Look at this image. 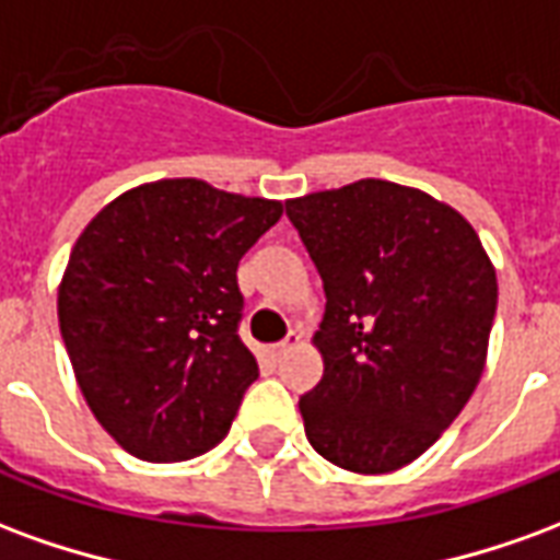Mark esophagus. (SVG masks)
Wrapping results in <instances>:
<instances>
[{
    "label": "esophagus",
    "instance_id": "obj_1",
    "mask_svg": "<svg viewBox=\"0 0 560 560\" xmlns=\"http://www.w3.org/2000/svg\"><path fill=\"white\" fill-rule=\"evenodd\" d=\"M300 341H303V332H291V336H288V339H284V341H279V345H269L267 353H269V357H272V360H276V363H279L281 357L291 351V348H296Z\"/></svg>",
    "mask_w": 560,
    "mask_h": 560
}]
</instances>
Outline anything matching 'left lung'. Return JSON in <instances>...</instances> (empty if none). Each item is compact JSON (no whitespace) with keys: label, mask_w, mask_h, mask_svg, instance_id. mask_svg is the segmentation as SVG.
I'll use <instances>...</instances> for the list:
<instances>
[{"label":"left lung","mask_w":560,"mask_h":560,"mask_svg":"<svg viewBox=\"0 0 560 560\" xmlns=\"http://www.w3.org/2000/svg\"><path fill=\"white\" fill-rule=\"evenodd\" d=\"M288 219L324 279V377L305 438L353 474H389L444 434L480 384L498 279L456 209L387 179L293 197Z\"/></svg>","instance_id":"1"}]
</instances>
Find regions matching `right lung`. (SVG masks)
I'll return each instance as SVG.
<instances>
[{
    "label": "right lung",
    "mask_w": 560,
    "mask_h": 560,
    "mask_svg": "<svg viewBox=\"0 0 560 560\" xmlns=\"http://www.w3.org/2000/svg\"><path fill=\"white\" fill-rule=\"evenodd\" d=\"M284 203L203 179L143 183L83 228L59 281V329L104 432L143 462L219 444L255 384L236 267Z\"/></svg>",
    "instance_id": "1"
}]
</instances>
